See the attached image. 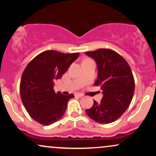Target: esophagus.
I'll return each mask as SVG.
<instances>
[{
    "mask_svg": "<svg viewBox=\"0 0 156 156\" xmlns=\"http://www.w3.org/2000/svg\"><path fill=\"white\" fill-rule=\"evenodd\" d=\"M75 95L78 96V97H80V98H81V97L83 96V94H81V93H76V94H75Z\"/></svg>",
    "mask_w": 156,
    "mask_h": 156,
    "instance_id": "obj_1",
    "label": "esophagus"
}]
</instances>
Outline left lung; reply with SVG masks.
Listing matches in <instances>:
<instances>
[{
    "label": "left lung",
    "instance_id": "1",
    "mask_svg": "<svg viewBox=\"0 0 156 156\" xmlns=\"http://www.w3.org/2000/svg\"><path fill=\"white\" fill-rule=\"evenodd\" d=\"M95 61L98 78L94 85L101 86L103 93L101 103L94 101L86 113L91 119L101 124L117 120L128 109L132 101L135 82L129 64L117 52L98 49L86 52Z\"/></svg>",
    "mask_w": 156,
    "mask_h": 156
}]
</instances>
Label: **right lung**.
Returning <instances> with one entry per match:
<instances>
[{
	"mask_svg": "<svg viewBox=\"0 0 156 156\" xmlns=\"http://www.w3.org/2000/svg\"><path fill=\"white\" fill-rule=\"evenodd\" d=\"M79 53H62L47 51L33 58L21 77L20 93L31 118L43 125L59 120L66 112L67 102L74 94L55 92L54 82L60 79Z\"/></svg>",
	"mask_w": 156,
	"mask_h": 156,
	"instance_id": "right-lung-1",
	"label": "right lung"
}]
</instances>
